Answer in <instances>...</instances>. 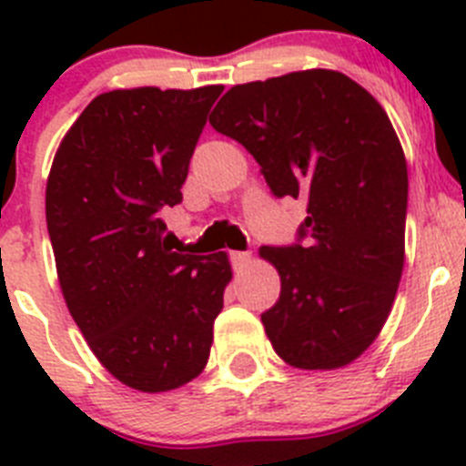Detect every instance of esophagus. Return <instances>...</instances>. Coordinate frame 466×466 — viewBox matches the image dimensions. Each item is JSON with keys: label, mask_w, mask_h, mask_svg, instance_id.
Returning <instances> with one entry per match:
<instances>
[{"label": "esophagus", "mask_w": 466, "mask_h": 466, "mask_svg": "<svg viewBox=\"0 0 466 466\" xmlns=\"http://www.w3.org/2000/svg\"><path fill=\"white\" fill-rule=\"evenodd\" d=\"M230 263H233V268H245L247 263L252 261V254L249 252H228Z\"/></svg>", "instance_id": "34e87169"}]
</instances>
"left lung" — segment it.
I'll return each mask as SVG.
<instances>
[{
  "mask_svg": "<svg viewBox=\"0 0 466 466\" xmlns=\"http://www.w3.org/2000/svg\"><path fill=\"white\" fill-rule=\"evenodd\" d=\"M209 123L254 156L278 198L306 200L299 242L261 247L279 299L261 315L289 366L331 371L376 340L403 270L409 170L369 90L333 69L233 86Z\"/></svg>",
  "mask_w": 466,
  "mask_h": 466,
  "instance_id": "obj_1",
  "label": "left lung"
}]
</instances>
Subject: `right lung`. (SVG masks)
<instances>
[{
    "instance_id": "right-lung-1",
    "label": "right lung",
    "mask_w": 466,
    "mask_h": 466,
    "mask_svg": "<svg viewBox=\"0 0 466 466\" xmlns=\"http://www.w3.org/2000/svg\"><path fill=\"white\" fill-rule=\"evenodd\" d=\"M224 86L97 95L53 158L46 224L74 322L111 376L167 392L203 371L230 282L224 252H172L160 212Z\"/></svg>"
}]
</instances>
